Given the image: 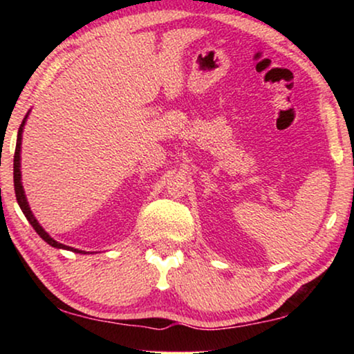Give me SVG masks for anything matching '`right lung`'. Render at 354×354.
<instances>
[{
	"label": "right lung",
	"instance_id": "1",
	"mask_svg": "<svg viewBox=\"0 0 354 354\" xmlns=\"http://www.w3.org/2000/svg\"><path fill=\"white\" fill-rule=\"evenodd\" d=\"M28 114H30V111H28V113L26 114V118H24L21 127H19V132H17V143H16V153H14V192H16V200H17V203H19V206H21L24 216L27 217V221L30 222V225L33 227V229H35L37 234L40 235L41 239L46 241L48 245L53 246V248H57V250H67V251H74V253L85 254V251L77 250V248H72V246H67V245H62V243H59V241H56L55 239H51L50 234H48V232H46L45 229H43V227L40 225V222L37 221V217L33 216L30 206H28L26 192H24V187H22V174H21L22 133H24V125H26V122H27Z\"/></svg>",
	"mask_w": 354,
	"mask_h": 354
}]
</instances>
